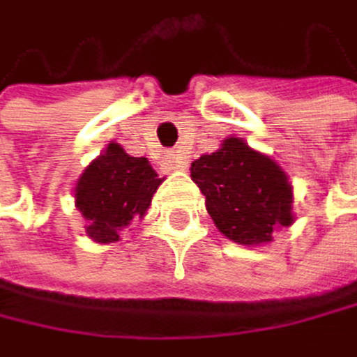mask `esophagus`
Wrapping results in <instances>:
<instances>
[{"label": "esophagus", "mask_w": 357, "mask_h": 357, "mask_svg": "<svg viewBox=\"0 0 357 357\" xmlns=\"http://www.w3.org/2000/svg\"><path fill=\"white\" fill-rule=\"evenodd\" d=\"M186 164H188L186 158H182L180 153H169V155L164 158V166H166L169 171H184V169H186Z\"/></svg>", "instance_id": "34e87169"}]
</instances>
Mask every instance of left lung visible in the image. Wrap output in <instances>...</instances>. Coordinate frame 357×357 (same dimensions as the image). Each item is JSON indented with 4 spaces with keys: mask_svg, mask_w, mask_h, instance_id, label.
I'll return each instance as SVG.
<instances>
[{
    "mask_svg": "<svg viewBox=\"0 0 357 357\" xmlns=\"http://www.w3.org/2000/svg\"><path fill=\"white\" fill-rule=\"evenodd\" d=\"M191 177L206 197V211L229 240L255 246L293 224V191L287 173L240 137L191 164Z\"/></svg>",
    "mask_w": 357,
    "mask_h": 357,
    "instance_id": "1",
    "label": "left lung"
}]
</instances>
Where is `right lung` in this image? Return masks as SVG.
<instances>
[{
    "instance_id": "right-lung-1",
    "label": "right lung",
    "mask_w": 357,
    "mask_h": 357,
    "mask_svg": "<svg viewBox=\"0 0 357 357\" xmlns=\"http://www.w3.org/2000/svg\"><path fill=\"white\" fill-rule=\"evenodd\" d=\"M162 177L146 158H133L119 144H108L75 184V206L86 220L89 238L100 244L117 242L135 218L146 215Z\"/></svg>"
}]
</instances>
